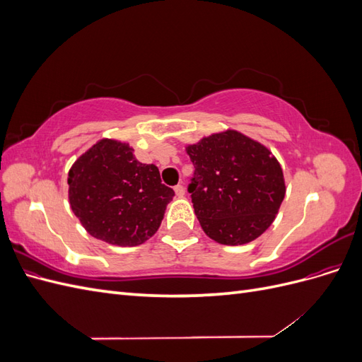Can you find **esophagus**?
<instances>
[{"label": "esophagus", "instance_id": "34e87169", "mask_svg": "<svg viewBox=\"0 0 362 362\" xmlns=\"http://www.w3.org/2000/svg\"><path fill=\"white\" fill-rule=\"evenodd\" d=\"M175 194L178 196V198H181V196H184V193H185V189H184V185L182 184H178V185H175Z\"/></svg>", "mask_w": 362, "mask_h": 362}]
</instances>
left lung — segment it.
Wrapping results in <instances>:
<instances>
[{
	"label": "left lung",
	"mask_w": 362,
	"mask_h": 362,
	"mask_svg": "<svg viewBox=\"0 0 362 362\" xmlns=\"http://www.w3.org/2000/svg\"><path fill=\"white\" fill-rule=\"evenodd\" d=\"M187 154L194 166L187 190L204 233L214 242L249 243L275 221L286 182L266 146L229 129L187 146Z\"/></svg>",
	"instance_id": "8db88e82"
}]
</instances>
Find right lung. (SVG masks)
<instances>
[{"mask_svg":"<svg viewBox=\"0 0 362 362\" xmlns=\"http://www.w3.org/2000/svg\"><path fill=\"white\" fill-rule=\"evenodd\" d=\"M69 202L86 231L116 246H137L157 233L175 192L158 168L136 160L127 144L104 139L69 170Z\"/></svg>","mask_w":362,"mask_h":362,"instance_id":"add662e5","label":"right lung"}]
</instances>
